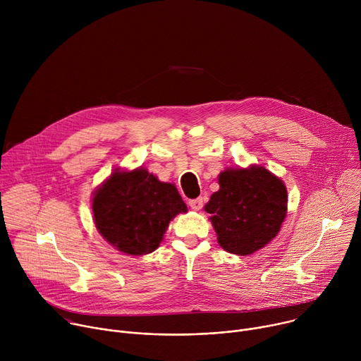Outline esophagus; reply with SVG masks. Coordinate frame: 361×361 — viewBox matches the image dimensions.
Listing matches in <instances>:
<instances>
[{
    "instance_id": "obj_1",
    "label": "esophagus",
    "mask_w": 361,
    "mask_h": 361,
    "mask_svg": "<svg viewBox=\"0 0 361 361\" xmlns=\"http://www.w3.org/2000/svg\"><path fill=\"white\" fill-rule=\"evenodd\" d=\"M188 204H190V207H191L192 210H200V209L202 207V204H204V198H202V197L192 198V200L188 201Z\"/></svg>"
}]
</instances>
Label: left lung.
Here are the masks:
<instances>
[{"mask_svg": "<svg viewBox=\"0 0 361 361\" xmlns=\"http://www.w3.org/2000/svg\"><path fill=\"white\" fill-rule=\"evenodd\" d=\"M220 190L204 210L212 216L219 244L228 252L248 255L280 231L287 213L284 183L260 166L226 170Z\"/></svg>", "mask_w": 361, "mask_h": 361, "instance_id": "left-lung-1", "label": "left lung"}]
</instances>
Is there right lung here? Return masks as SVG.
<instances>
[{"label": "right lung", "mask_w": 361, "mask_h": 361, "mask_svg": "<svg viewBox=\"0 0 361 361\" xmlns=\"http://www.w3.org/2000/svg\"><path fill=\"white\" fill-rule=\"evenodd\" d=\"M185 212L187 205L177 188L142 169L113 173L92 198L99 234L131 255L156 250L171 219Z\"/></svg>", "instance_id": "add662e5"}]
</instances>
